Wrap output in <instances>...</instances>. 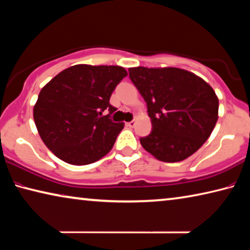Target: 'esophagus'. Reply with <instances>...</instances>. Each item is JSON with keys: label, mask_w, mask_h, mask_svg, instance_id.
<instances>
[{"label": "esophagus", "mask_w": 250, "mask_h": 250, "mask_svg": "<svg viewBox=\"0 0 250 250\" xmlns=\"http://www.w3.org/2000/svg\"><path fill=\"white\" fill-rule=\"evenodd\" d=\"M134 125H136V120H132V121H130V122H126V125L130 126V128H133Z\"/></svg>", "instance_id": "1"}]
</instances>
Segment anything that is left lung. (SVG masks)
<instances>
[{
  "mask_svg": "<svg viewBox=\"0 0 250 250\" xmlns=\"http://www.w3.org/2000/svg\"><path fill=\"white\" fill-rule=\"evenodd\" d=\"M129 77L146 102L152 125L151 133L140 139L146 151L160 161L178 162L207 141L219 101L204 79L173 66L130 68Z\"/></svg>",
  "mask_w": 250,
  "mask_h": 250,
  "instance_id": "1",
  "label": "left lung"
}]
</instances>
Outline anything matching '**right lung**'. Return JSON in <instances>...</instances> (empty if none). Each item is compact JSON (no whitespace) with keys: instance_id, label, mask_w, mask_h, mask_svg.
Segmentation results:
<instances>
[{"instance_id":"add662e5","label":"right lung","mask_w":250,"mask_h":250,"mask_svg":"<svg viewBox=\"0 0 250 250\" xmlns=\"http://www.w3.org/2000/svg\"><path fill=\"white\" fill-rule=\"evenodd\" d=\"M128 75L119 65L77 64L61 71L40 91L33 118L42 141L59 159L74 166L100 160L125 124L109 116L110 97ZM105 109L109 114H102Z\"/></svg>"}]
</instances>
